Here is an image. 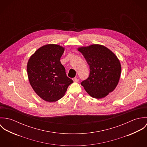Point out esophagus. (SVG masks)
Segmentation results:
<instances>
[{
	"label": "esophagus",
	"instance_id": "34e87169",
	"mask_svg": "<svg viewBox=\"0 0 147 147\" xmlns=\"http://www.w3.org/2000/svg\"><path fill=\"white\" fill-rule=\"evenodd\" d=\"M72 80H73V81H74V82H75V83H77V82H79V79H78V78H73V79H72Z\"/></svg>",
	"mask_w": 147,
	"mask_h": 147
}]
</instances>
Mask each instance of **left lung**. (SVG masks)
Here are the masks:
<instances>
[{"mask_svg": "<svg viewBox=\"0 0 147 147\" xmlns=\"http://www.w3.org/2000/svg\"><path fill=\"white\" fill-rule=\"evenodd\" d=\"M89 66V77L81 83L92 97H105L116 88L119 80L121 65L116 55L100 45L78 49Z\"/></svg>", "mask_w": 147, "mask_h": 147, "instance_id": "1", "label": "left lung"}]
</instances>
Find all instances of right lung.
Listing matches in <instances>:
<instances>
[{
	"label": "right lung",
	"instance_id": "add662e5",
	"mask_svg": "<svg viewBox=\"0 0 147 147\" xmlns=\"http://www.w3.org/2000/svg\"><path fill=\"white\" fill-rule=\"evenodd\" d=\"M64 49L54 44L38 49L30 58L27 64L28 79L32 88L43 100L55 102L64 95L74 82L67 76L60 61Z\"/></svg>",
	"mask_w": 147,
	"mask_h": 147
}]
</instances>
